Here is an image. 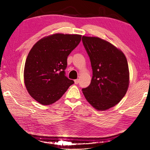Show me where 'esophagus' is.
<instances>
[{
    "mask_svg": "<svg viewBox=\"0 0 150 150\" xmlns=\"http://www.w3.org/2000/svg\"><path fill=\"white\" fill-rule=\"evenodd\" d=\"M74 82H75V84H79V79H76V80H75V81H74Z\"/></svg>",
    "mask_w": 150,
    "mask_h": 150,
    "instance_id": "1",
    "label": "esophagus"
}]
</instances>
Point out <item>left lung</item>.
Returning a JSON list of instances; mask_svg holds the SVG:
<instances>
[{
    "instance_id": "left-lung-1",
    "label": "left lung",
    "mask_w": 150,
    "mask_h": 150,
    "mask_svg": "<svg viewBox=\"0 0 150 150\" xmlns=\"http://www.w3.org/2000/svg\"><path fill=\"white\" fill-rule=\"evenodd\" d=\"M82 41L93 71L91 83L82 92L95 109L106 110L119 103L128 90L127 59L120 50L100 38L83 36Z\"/></svg>"
}]
</instances>
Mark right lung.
Masks as SVG:
<instances>
[{
	"label": "right lung",
	"instance_id": "right-lung-1",
	"mask_svg": "<svg viewBox=\"0 0 150 150\" xmlns=\"http://www.w3.org/2000/svg\"><path fill=\"white\" fill-rule=\"evenodd\" d=\"M81 37L54 34L38 41L30 50L24 66V83L38 103H55L74 83L65 75V69L68 56L80 43Z\"/></svg>",
	"mask_w": 150,
	"mask_h": 150
}]
</instances>
